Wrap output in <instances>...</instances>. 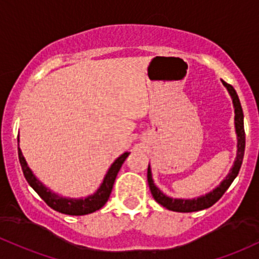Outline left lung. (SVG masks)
Masks as SVG:
<instances>
[{
	"instance_id": "left-lung-1",
	"label": "left lung",
	"mask_w": 259,
	"mask_h": 259,
	"mask_svg": "<svg viewBox=\"0 0 259 259\" xmlns=\"http://www.w3.org/2000/svg\"><path fill=\"white\" fill-rule=\"evenodd\" d=\"M224 86L227 88V91L230 92L232 97V102H234L235 107V126H236V133H237V157H236L234 167H232L231 172L229 173V176L221 182V184L217 187L212 192L208 193L204 197L197 198V199H172L167 195H164L157 187L153 184L152 177H151V169L147 168V182H149L150 190H151V194L153 199L157 201L158 204H161L162 206H164L166 209L172 210V211H178V212H192V211H199V210H203L206 208H210L211 205H214L215 203L224 195V193L226 192L227 188L231 186V183L234 182L236 176L238 175L241 168V164H242L243 155H245V145H246V136H245V127H243V112L242 107H241L240 99H238L237 93H236L235 88L230 83H226L225 81H223Z\"/></svg>"
}]
</instances>
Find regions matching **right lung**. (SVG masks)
Segmentation results:
<instances>
[{
  "label": "right lung",
  "mask_w": 259,
  "mask_h": 259,
  "mask_svg": "<svg viewBox=\"0 0 259 259\" xmlns=\"http://www.w3.org/2000/svg\"><path fill=\"white\" fill-rule=\"evenodd\" d=\"M127 156H129V152H125L120 156V157L116 158L114 163L110 166L106 177H104L102 186L99 187V189L95 193V194L84 199H66L51 193L49 189L45 188V187L42 186L41 182L36 180L35 176L33 175L32 171L29 169V167H28L27 162H25L23 155H22L21 149L18 147V157L19 162H21L22 171H23L25 180L29 183V186L38 193L39 197H40L50 208H53L54 210H56V211L62 212V214L66 215H86L101 209L102 206L107 203L108 199H109L116 175H118L121 164L124 163L125 160H126Z\"/></svg>",
  "instance_id": "right-lung-1"
}]
</instances>
